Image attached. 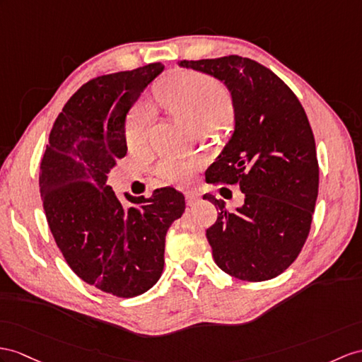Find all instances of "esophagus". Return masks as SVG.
<instances>
[{"instance_id": "esophagus-1", "label": "esophagus", "mask_w": 362, "mask_h": 362, "mask_svg": "<svg viewBox=\"0 0 362 362\" xmlns=\"http://www.w3.org/2000/svg\"><path fill=\"white\" fill-rule=\"evenodd\" d=\"M198 199H199V193H198V192H195V190L186 192V202H187V206H193Z\"/></svg>"}]
</instances>
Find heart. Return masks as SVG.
<instances>
[{
    "label": "heart",
    "mask_w": 362,
    "mask_h": 362,
    "mask_svg": "<svg viewBox=\"0 0 362 362\" xmlns=\"http://www.w3.org/2000/svg\"><path fill=\"white\" fill-rule=\"evenodd\" d=\"M161 101L176 117L193 129L218 127L232 112L230 95L215 79L206 75L184 72L176 75L160 95ZM153 122L147 105H136L126 124V139L132 151L146 146ZM197 161L178 155H167L158 164V175L165 182H184L197 170Z\"/></svg>",
    "instance_id": "1"
}]
</instances>
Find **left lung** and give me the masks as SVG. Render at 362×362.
<instances>
[{"label": "left lung", "instance_id": "8db88e82", "mask_svg": "<svg viewBox=\"0 0 362 362\" xmlns=\"http://www.w3.org/2000/svg\"><path fill=\"white\" fill-rule=\"evenodd\" d=\"M221 81L230 93L235 127L206 172L207 182L240 184L235 211L206 193L218 210L206 236L216 266L243 281L283 273L310 232L320 169L315 138L296 95L267 67L238 55L180 61Z\"/></svg>", "mask_w": 362, "mask_h": 362}]
</instances>
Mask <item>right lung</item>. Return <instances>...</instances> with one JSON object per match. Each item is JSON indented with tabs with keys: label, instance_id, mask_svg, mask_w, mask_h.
I'll return each mask as SVG.
<instances>
[{
	"label": "right lung",
	"instance_id": "1",
	"mask_svg": "<svg viewBox=\"0 0 362 362\" xmlns=\"http://www.w3.org/2000/svg\"><path fill=\"white\" fill-rule=\"evenodd\" d=\"M163 70L153 63L79 87L52 127L40 167L44 211L64 259L84 283L119 298L156 284L165 233L186 209L173 187L148 198L124 193V202L107 186L127 153V113Z\"/></svg>",
	"mask_w": 362,
	"mask_h": 362
}]
</instances>
